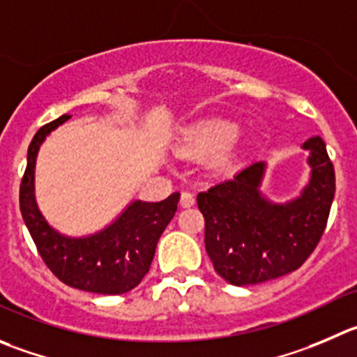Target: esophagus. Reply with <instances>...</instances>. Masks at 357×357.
<instances>
[{"instance_id": "34e87169", "label": "esophagus", "mask_w": 357, "mask_h": 357, "mask_svg": "<svg viewBox=\"0 0 357 357\" xmlns=\"http://www.w3.org/2000/svg\"><path fill=\"white\" fill-rule=\"evenodd\" d=\"M195 205V196L191 192H182L181 195V206L182 208H189V206Z\"/></svg>"}]
</instances>
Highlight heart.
Segmentation results:
<instances>
[{"mask_svg": "<svg viewBox=\"0 0 357 357\" xmlns=\"http://www.w3.org/2000/svg\"><path fill=\"white\" fill-rule=\"evenodd\" d=\"M240 126L222 119H208L189 126L182 133L181 149L185 154L206 155L217 152L213 166L226 169L233 165V142L238 138Z\"/></svg>", "mask_w": 357, "mask_h": 357, "instance_id": "obj_1", "label": "heart"}]
</instances>
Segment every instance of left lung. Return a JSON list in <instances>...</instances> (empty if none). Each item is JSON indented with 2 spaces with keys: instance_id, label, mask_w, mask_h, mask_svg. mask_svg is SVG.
Returning <instances> with one entry per match:
<instances>
[{
  "instance_id": "1",
  "label": "left lung",
  "mask_w": 357,
  "mask_h": 357,
  "mask_svg": "<svg viewBox=\"0 0 357 357\" xmlns=\"http://www.w3.org/2000/svg\"><path fill=\"white\" fill-rule=\"evenodd\" d=\"M301 147L308 151L310 175L287 202H271L261 191L264 161L198 195L206 254L226 282L252 286L291 273L321 240L335 198V169L321 137Z\"/></svg>"
}]
</instances>
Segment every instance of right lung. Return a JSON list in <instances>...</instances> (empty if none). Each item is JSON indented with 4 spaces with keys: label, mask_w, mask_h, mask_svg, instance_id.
I'll list each match as a JSON object with an SVG mask.
<instances>
[{
    "label": "right lung",
    "mask_w": 357,
    "mask_h": 357,
    "mask_svg": "<svg viewBox=\"0 0 357 357\" xmlns=\"http://www.w3.org/2000/svg\"><path fill=\"white\" fill-rule=\"evenodd\" d=\"M68 119L70 115H61L33 137L20 184V213L40 256L61 282L87 293L124 294L147 275L181 195L173 192L155 203L133 199L108 226L91 235L70 236L54 229L36 203L35 168L45 138Z\"/></svg>",
    "instance_id": "add662e5"
}]
</instances>
